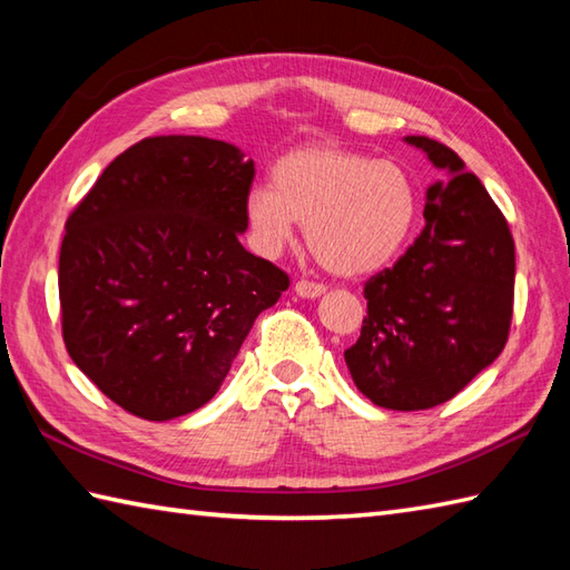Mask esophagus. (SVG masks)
Returning a JSON list of instances; mask_svg holds the SVG:
<instances>
[{"instance_id":"obj_1","label":"esophagus","mask_w":570,"mask_h":570,"mask_svg":"<svg viewBox=\"0 0 570 570\" xmlns=\"http://www.w3.org/2000/svg\"><path fill=\"white\" fill-rule=\"evenodd\" d=\"M294 292L301 298H318V296L325 294V286L323 284H313V282H296Z\"/></svg>"}]
</instances>
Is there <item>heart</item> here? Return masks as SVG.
Instances as JSON below:
<instances>
[{
    "label": "heart",
    "mask_w": 570,
    "mask_h": 570,
    "mask_svg": "<svg viewBox=\"0 0 570 570\" xmlns=\"http://www.w3.org/2000/svg\"><path fill=\"white\" fill-rule=\"evenodd\" d=\"M421 198L396 161L308 144L284 154L272 186L247 196V220L264 254L282 252L306 223V242L325 269L362 276L390 264L414 233Z\"/></svg>",
    "instance_id": "b5f03b06"
}]
</instances>
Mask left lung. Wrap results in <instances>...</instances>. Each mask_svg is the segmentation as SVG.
Returning <instances> with one entry per match:
<instances>
[{"instance_id": "1", "label": "left lung", "mask_w": 570, "mask_h": 570, "mask_svg": "<svg viewBox=\"0 0 570 570\" xmlns=\"http://www.w3.org/2000/svg\"><path fill=\"white\" fill-rule=\"evenodd\" d=\"M448 174L426 190V227L392 269L365 284L367 318L345 350L370 402L419 411L453 399L504 350L514 304V239L460 156L404 137Z\"/></svg>"}]
</instances>
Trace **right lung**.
<instances>
[{
	"instance_id": "right-lung-1",
	"label": "right lung",
	"mask_w": 570,
	"mask_h": 570,
	"mask_svg": "<svg viewBox=\"0 0 570 570\" xmlns=\"http://www.w3.org/2000/svg\"><path fill=\"white\" fill-rule=\"evenodd\" d=\"M254 161L208 137H149L105 168L66 223L58 294L72 362L147 421L220 390L288 276L239 245Z\"/></svg>"
}]
</instances>
